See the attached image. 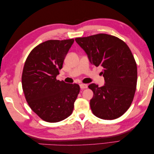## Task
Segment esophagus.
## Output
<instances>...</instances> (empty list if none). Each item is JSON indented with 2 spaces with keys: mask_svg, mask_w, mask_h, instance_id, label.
Instances as JSON below:
<instances>
[{
  "mask_svg": "<svg viewBox=\"0 0 154 154\" xmlns=\"http://www.w3.org/2000/svg\"><path fill=\"white\" fill-rule=\"evenodd\" d=\"M80 88H82V89H84V88H87V84H83V83H81V84L80 85Z\"/></svg>",
  "mask_w": 154,
  "mask_h": 154,
  "instance_id": "1",
  "label": "esophagus"
}]
</instances>
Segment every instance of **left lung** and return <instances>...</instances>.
Masks as SVG:
<instances>
[{"label": "left lung", "instance_id": "obj_1", "mask_svg": "<svg viewBox=\"0 0 154 154\" xmlns=\"http://www.w3.org/2000/svg\"><path fill=\"white\" fill-rule=\"evenodd\" d=\"M75 40L92 64L103 67L104 85H88L94 93L90 101L92 113L106 120L120 117L131 105L136 90L137 65L131 51L118 37L104 33Z\"/></svg>", "mask_w": 154, "mask_h": 154}]
</instances>
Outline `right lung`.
<instances>
[{
    "label": "right lung",
    "mask_w": 154,
    "mask_h": 154,
    "mask_svg": "<svg viewBox=\"0 0 154 154\" xmlns=\"http://www.w3.org/2000/svg\"><path fill=\"white\" fill-rule=\"evenodd\" d=\"M74 39L50 40L39 44L27 57L22 85L31 110L45 122L56 123L72 112L79 85L57 80Z\"/></svg>",
    "instance_id": "obj_1"
}]
</instances>
